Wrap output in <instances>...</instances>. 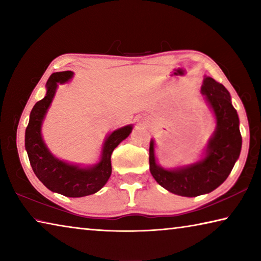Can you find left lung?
<instances>
[{"mask_svg":"<svg viewBox=\"0 0 261 261\" xmlns=\"http://www.w3.org/2000/svg\"><path fill=\"white\" fill-rule=\"evenodd\" d=\"M201 93L216 120L204 158L189 166L166 169L158 165L154 140L149 143V171L154 179L169 192L183 197H197L220 187L231 173L242 148L240 118L227 88L205 77Z\"/></svg>","mask_w":261,"mask_h":261,"instance_id":"1","label":"left lung"}]
</instances>
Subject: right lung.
<instances>
[{"instance_id": "1", "label": "right lung", "mask_w": 261, "mask_h": 261, "mask_svg": "<svg viewBox=\"0 0 261 261\" xmlns=\"http://www.w3.org/2000/svg\"><path fill=\"white\" fill-rule=\"evenodd\" d=\"M72 77V71H62L54 72L48 79L46 96L38 101L31 110L29 125L25 131V148L35 176L47 189L65 197L78 198L98 192L107 183L112 175V153L131 134L132 125L120 127L107 136L100 161L92 167L82 168L53 155L42 139V122L54 99L59 83H67Z\"/></svg>"}]
</instances>
